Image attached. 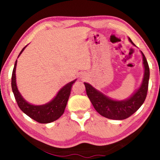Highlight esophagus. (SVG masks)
Masks as SVG:
<instances>
[{
    "label": "esophagus",
    "mask_w": 160,
    "mask_h": 160,
    "mask_svg": "<svg viewBox=\"0 0 160 160\" xmlns=\"http://www.w3.org/2000/svg\"><path fill=\"white\" fill-rule=\"evenodd\" d=\"M80 78H82V80H84V79H85V75H82V76H80Z\"/></svg>",
    "instance_id": "esophagus-1"
}]
</instances>
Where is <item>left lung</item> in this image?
Returning <instances> with one entry per match:
<instances>
[{
    "label": "left lung",
    "mask_w": 160,
    "mask_h": 160,
    "mask_svg": "<svg viewBox=\"0 0 160 160\" xmlns=\"http://www.w3.org/2000/svg\"><path fill=\"white\" fill-rule=\"evenodd\" d=\"M128 40L132 45L136 47L129 37ZM140 52L142 56V65L144 68L142 82L139 88L127 99H113L97 90L90 84L84 82L87 95L100 115L113 120H123L131 116L142 106L147 96L150 68L145 55L141 51Z\"/></svg>",
    "instance_id": "8db88e82"
}]
</instances>
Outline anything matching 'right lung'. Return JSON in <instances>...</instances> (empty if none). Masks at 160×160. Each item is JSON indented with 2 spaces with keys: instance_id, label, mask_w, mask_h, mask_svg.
I'll list each match as a JSON object with an SVG mask.
<instances>
[{
  "instance_id": "add662e5",
  "label": "right lung",
  "mask_w": 160,
  "mask_h": 160,
  "mask_svg": "<svg viewBox=\"0 0 160 160\" xmlns=\"http://www.w3.org/2000/svg\"><path fill=\"white\" fill-rule=\"evenodd\" d=\"M28 47L25 46L22 51L18 57L23 52L25 48ZM18 60H16L12 70L11 86L12 92L14 94L16 102L18 103V107L26 115L29 116L34 121L41 123H48L57 120L64 113L66 109L67 102L68 101L70 91H71L72 85L76 81L77 79L71 81L64 85L61 90L58 92L56 95L47 103L42 105H34L28 102L22 96L19 91L17 82H16V66H17Z\"/></svg>"
}]
</instances>
